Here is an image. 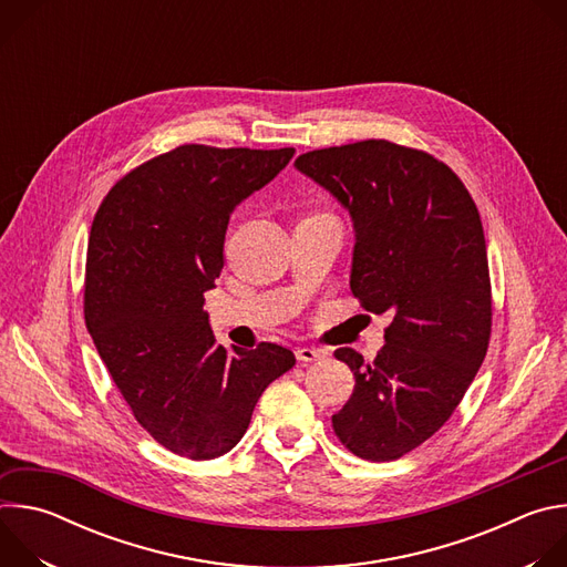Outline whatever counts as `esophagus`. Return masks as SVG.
<instances>
[{
	"label": "esophagus",
	"instance_id": "obj_1",
	"mask_svg": "<svg viewBox=\"0 0 567 567\" xmlns=\"http://www.w3.org/2000/svg\"><path fill=\"white\" fill-rule=\"evenodd\" d=\"M326 357V352L318 350V348H296V359L300 363H311V361H318Z\"/></svg>",
	"mask_w": 567,
	"mask_h": 567
}]
</instances>
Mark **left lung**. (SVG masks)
I'll list each match as a JSON object with an SVG mask.
<instances>
[{
  "label": "left lung",
  "instance_id": "1",
  "mask_svg": "<svg viewBox=\"0 0 567 567\" xmlns=\"http://www.w3.org/2000/svg\"><path fill=\"white\" fill-rule=\"evenodd\" d=\"M293 166L352 217V293L368 311L394 313L374 361L334 352L357 379L334 433L363 460H396L444 426L489 348L477 208L442 161L390 141L313 150Z\"/></svg>",
  "mask_w": 567,
  "mask_h": 567
}]
</instances>
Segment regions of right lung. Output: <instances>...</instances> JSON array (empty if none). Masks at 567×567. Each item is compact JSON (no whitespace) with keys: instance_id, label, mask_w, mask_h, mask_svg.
<instances>
[{"instance_id":"right-lung-1","label":"right lung","mask_w":567,"mask_h":567,"mask_svg":"<svg viewBox=\"0 0 567 567\" xmlns=\"http://www.w3.org/2000/svg\"><path fill=\"white\" fill-rule=\"evenodd\" d=\"M293 147L182 145L125 175L101 204L87 249L85 322L136 422L190 460L228 453L291 350L215 343L204 293L224 267L230 213Z\"/></svg>"}]
</instances>
